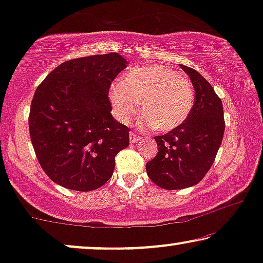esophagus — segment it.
Instances as JSON below:
<instances>
[{
    "instance_id": "esophagus-1",
    "label": "esophagus",
    "mask_w": 263,
    "mask_h": 263,
    "mask_svg": "<svg viewBox=\"0 0 263 263\" xmlns=\"http://www.w3.org/2000/svg\"><path fill=\"white\" fill-rule=\"evenodd\" d=\"M129 140H130L132 143H134V142H139L140 140H141V138H140L138 134H135V133L132 132L130 134H129Z\"/></svg>"
}]
</instances>
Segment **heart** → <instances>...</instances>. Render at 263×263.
I'll use <instances>...</instances> for the list:
<instances>
[{"label":"heart","mask_w":263,"mask_h":263,"mask_svg":"<svg viewBox=\"0 0 263 263\" xmlns=\"http://www.w3.org/2000/svg\"><path fill=\"white\" fill-rule=\"evenodd\" d=\"M110 100L121 121L127 122L141 107V124L157 132L179 127L192 112L194 91L190 82L165 66L138 67L110 87Z\"/></svg>","instance_id":"obj_1"}]
</instances>
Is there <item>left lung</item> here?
I'll return each instance as SVG.
<instances>
[{
	"instance_id": "obj_1",
	"label": "left lung",
	"mask_w": 263,
	"mask_h": 263,
	"mask_svg": "<svg viewBox=\"0 0 263 263\" xmlns=\"http://www.w3.org/2000/svg\"><path fill=\"white\" fill-rule=\"evenodd\" d=\"M181 68L195 89V103L183 123L167 134L154 136L158 153L146 164L147 175L167 190L197 184L214 163L225 130L221 99L210 82L193 68Z\"/></svg>"
}]
</instances>
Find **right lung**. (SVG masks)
I'll list each match as a JSON object with an SVG mask.
<instances>
[{
    "label": "right lung",
    "instance_id": "right-lung-1",
    "mask_svg": "<svg viewBox=\"0 0 263 263\" xmlns=\"http://www.w3.org/2000/svg\"><path fill=\"white\" fill-rule=\"evenodd\" d=\"M125 67L117 52L74 59L35 89L28 116L31 142L57 184L91 192L112 176L115 157L129 145V128L111 116L109 89Z\"/></svg>",
    "mask_w": 263,
    "mask_h": 263
}]
</instances>
